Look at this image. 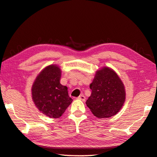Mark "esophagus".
Returning <instances> with one entry per match:
<instances>
[{"instance_id": "obj_1", "label": "esophagus", "mask_w": 157, "mask_h": 157, "mask_svg": "<svg viewBox=\"0 0 157 157\" xmlns=\"http://www.w3.org/2000/svg\"><path fill=\"white\" fill-rule=\"evenodd\" d=\"M78 99H79V100H81L82 101H84L86 100V97H84V95L82 94V95H80V96H79L78 97Z\"/></svg>"}]
</instances>
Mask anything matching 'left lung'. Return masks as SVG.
Wrapping results in <instances>:
<instances>
[{"label": "left lung", "instance_id": "obj_1", "mask_svg": "<svg viewBox=\"0 0 157 157\" xmlns=\"http://www.w3.org/2000/svg\"><path fill=\"white\" fill-rule=\"evenodd\" d=\"M90 97L87 106L97 118H109L116 115L125 101L124 85L116 72L108 67L97 71L90 85Z\"/></svg>", "mask_w": 157, "mask_h": 157}]
</instances>
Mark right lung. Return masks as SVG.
<instances>
[{"label": "right lung", "instance_id": "1", "mask_svg": "<svg viewBox=\"0 0 157 157\" xmlns=\"http://www.w3.org/2000/svg\"><path fill=\"white\" fill-rule=\"evenodd\" d=\"M61 71L56 65H49L36 77L32 87L34 103L44 114L52 118L63 115L71 103L67 87L60 84Z\"/></svg>", "mask_w": 157, "mask_h": 157}]
</instances>
